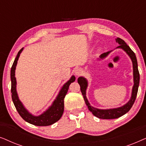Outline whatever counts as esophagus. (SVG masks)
Segmentation results:
<instances>
[{"mask_svg":"<svg viewBox=\"0 0 146 146\" xmlns=\"http://www.w3.org/2000/svg\"><path fill=\"white\" fill-rule=\"evenodd\" d=\"M83 71L81 68H76L75 70V74L76 75V76H80L82 74Z\"/></svg>","mask_w":146,"mask_h":146,"instance_id":"obj_1","label":"esophagus"}]
</instances>
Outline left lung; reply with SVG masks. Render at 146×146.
<instances>
[{"instance_id":"obj_1","label":"left lung","mask_w":146,"mask_h":146,"mask_svg":"<svg viewBox=\"0 0 146 146\" xmlns=\"http://www.w3.org/2000/svg\"><path fill=\"white\" fill-rule=\"evenodd\" d=\"M115 41L119 44L118 46L115 48V49H122L129 56L131 62H132L133 86L132 87V90H131V98L126 104H125L122 106L115 108L99 109L94 108L90 105V104L89 103V102L86 98V90L88 86V82L87 79L83 76H80L78 78V82L80 86V90L83 95L86 104L89 110L92 113V114L100 119L118 118V117H121V115L126 113L131 109V108L132 107L133 103H134L135 100V98H136L137 90H138L139 84V74L138 71V68H137V58L136 56H135V53L131 50V49L129 48V46H127V44L122 39L119 38H115ZM111 52H112V50L102 54L100 56L99 58H98V60H100L106 58L110 54Z\"/></svg>"}]
</instances>
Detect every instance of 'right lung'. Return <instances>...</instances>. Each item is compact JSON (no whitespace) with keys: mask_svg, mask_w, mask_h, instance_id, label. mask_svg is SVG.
Listing matches in <instances>:
<instances>
[{"mask_svg":"<svg viewBox=\"0 0 146 146\" xmlns=\"http://www.w3.org/2000/svg\"><path fill=\"white\" fill-rule=\"evenodd\" d=\"M23 49L24 48L20 50V51L18 52V54L11 68V93L13 102L20 115L27 122L35 125H38V126H46V125H52L61 118L64 112V99L68 90L70 84L75 81L76 77L72 75L70 78L62 86L56 99L46 110L39 115H33V113L29 112V110L22 103V102L20 100L17 91V80L15 77V70L20 55L23 52Z\"/></svg>","mask_w":146,"mask_h":146,"instance_id":"obj_1","label":"right lung"}]
</instances>
